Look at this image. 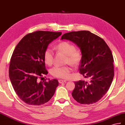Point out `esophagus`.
<instances>
[{
  "label": "esophagus",
  "mask_w": 125,
  "mask_h": 125,
  "mask_svg": "<svg viewBox=\"0 0 125 125\" xmlns=\"http://www.w3.org/2000/svg\"><path fill=\"white\" fill-rule=\"evenodd\" d=\"M59 83H65V82H66V80H65L60 79V80H59Z\"/></svg>",
  "instance_id": "esophagus-1"
}]
</instances>
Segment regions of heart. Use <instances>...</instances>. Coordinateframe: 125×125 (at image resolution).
I'll use <instances>...</instances> for the list:
<instances>
[{
  "label": "heart",
  "instance_id": "heart-1",
  "mask_svg": "<svg viewBox=\"0 0 125 125\" xmlns=\"http://www.w3.org/2000/svg\"><path fill=\"white\" fill-rule=\"evenodd\" d=\"M58 51L66 55V63H69L72 66H76L82 60V53L76 49V47L69 42H62L57 46ZM43 57L45 63L48 65H52L54 60V51L51 47H47L45 49ZM71 71L69 66H55L52 68L51 72L53 76L62 78H66L69 76Z\"/></svg>",
  "mask_w": 125,
  "mask_h": 125
}]
</instances>
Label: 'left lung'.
Masks as SVG:
<instances>
[{
	"label": "left lung",
	"instance_id": "obj_1",
	"mask_svg": "<svg viewBox=\"0 0 125 125\" xmlns=\"http://www.w3.org/2000/svg\"><path fill=\"white\" fill-rule=\"evenodd\" d=\"M66 39L79 48L82 60L80 73L89 82H74L72 96L83 104L95 103L108 91L114 77V58L104 40L89 31H72L64 34L61 40Z\"/></svg>",
	"mask_w": 125,
	"mask_h": 125
}]
</instances>
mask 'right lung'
I'll list each match as a JSON object with an SVG mask.
<instances>
[{
    "label": "right lung",
    "mask_w": 125,
    "mask_h": 125,
    "mask_svg": "<svg viewBox=\"0 0 125 125\" xmlns=\"http://www.w3.org/2000/svg\"><path fill=\"white\" fill-rule=\"evenodd\" d=\"M62 33L38 31L28 34L20 40L10 59L9 76L13 87L23 102L31 105L47 103L53 97L59 82H37L42 74H47L43 54L48 45Z\"/></svg>",
    "instance_id": "obj_1"
}]
</instances>
